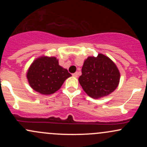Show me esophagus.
Instances as JSON below:
<instances>
[{
	"label": "esophagus",
	"mask_w": 147,
	"mask_h": 147,
	"mask_svg": "<svg viewBox=\"0 0 147 147\" xmlns=\"http://www.w3.org/2000/svg\"><path fill=\"white\" fill-rule=\"evenodd\" d=\"M72 76H74L75 77H78V73L77 72H75V73L72 74Z\"/></svg>",
	"instance_id": "obj_1"
}]
</instances>
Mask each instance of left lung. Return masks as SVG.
Wrapping results in <instances>:
<instances>
[{"label":"left lung","instance_id":"obj_1","mask_svg":"<svg viewBox=\"0 0 147 147\" xmlns=\"http://www.w3.org/2000/svg\"><path fill=\"white\" fill-rule=\"evenodd\" d=\"M79 82L84 90L92 98L104 97L113 92L119 82V70L109 57L99 54L84 61Z\"/></svg>","mask_w":147,"mask_h":147}]
</instances>
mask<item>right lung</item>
<instances>
[{"mask_svg": "<svg viewBox=\"0 0 147 147\" xmlns=\"http://www.w3.org/2000/svg\"><path fill=\"white\" fill-rule=\"evenodd\" d=\"M71 75L59 65L55 57H42L33 62L27 74L29 84L36 92L50 95L60 88Z\"/></svg>", "mask_w": 147, "mask_h": 147, "instance_id": "1", "label": "right lung"}]
</instances>
